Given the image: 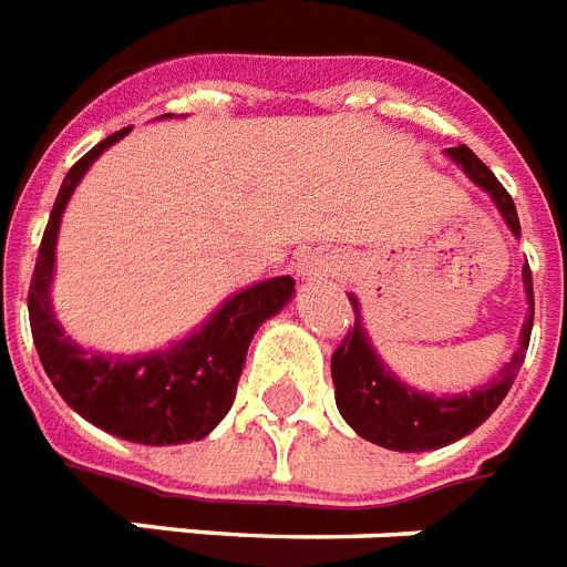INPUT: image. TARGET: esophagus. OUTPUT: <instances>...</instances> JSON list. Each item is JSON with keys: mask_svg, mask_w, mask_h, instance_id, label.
<instances>
[{"mask_svg": "<svg viewBox=\"0 0 567 567\" xmlns=\"http://www.w3.org/2000/svg\"><path fill=\"white\" fill-rule=\"evenodd\" d=\"M299 274L306 276V279H313V276H326L331 274V265H328L322 256H306L302 265H299Z\"/></svg>", "mask_w": 567, "mask_h": 567, "instance_id": "esophagus-1", "label": "esophagus"}]
</instances>
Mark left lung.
<instances>
[{
	"mask_svg": "<svg viewBox=\"0 0 567 567\" xmlns=\"http://www.w3.org/2000/svg\"><path fill=\"white\" fill-rule=\"evenodd\" d=\"M446 155L493 198L513 236H522L511 193L498 184V178L482 164V158L464 144L446 150ZM522 279H525L530 313L522 326L518 349L513 351L511 363H504L496 378L473 389L470 394H441V398L417 392L389 372V365L380 360L372 340L365 334L363 320H360V302L357 297H349L354 306V328H349L346 340L331 354V380H334L337 409L351 430L365 441L386 446L394 453H423V450L453 444L458 437L470 435L475 426H482L504 401V394L511 392L513 380L525 363L527 346H530L534 279H530L527 265L522 268Z\"/></svg>",
	"mask_w": 567,
	"mask_h": 567,
	"instance_id": "1",
	"label": "left lung"
}]
</instances>
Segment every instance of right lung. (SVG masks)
I'll use <instances>...</instances> for the list:
<instances>
[{"instance_id":"right-lung-1","label":"right lung","mask_w":567,"mask_h":567,"mask_svg":"<svg viewBox=\"0 0 567 567\" xmlns=\"http://www.w3.org/2000/svg\"><path fill=\"white\" fill-rule=\"evenodd\" d=\"M126 132L130 130L114 132L85 152L56 193L28 291L33 346L60 398L89 423L135 444H189L210 435L230 412L247 346L261 322L288 306L293 279L274 276L233 293L195 334L164 351L132 357L103 354L85 351L71 340L51 311L56 233L65 204L85 169Z\"/></svg>"}]
</instances>
